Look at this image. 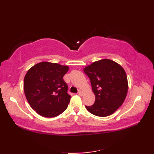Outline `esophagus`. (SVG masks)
Returning <instances> with one entry per match:
<instances>
[{
    "label": "esophagus",
    "mask_w": 154,
    "mask_h": 154,
    "mask_svg": "<svg viewBox=\"0 0 154 154\" xmlns=\"http://www.w3.org/2000/svg\"><path fill=\"white\" fill-rule=\"evenodd\" d=\"M77 94H79V96H82L83 95V91H81V90H79V91H78V93H77Z\"/></svg>",
    "instance_id": "esophagus-1"
}]
</instances>
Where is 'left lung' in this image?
I'll list each match as a JSON object with an SVG mask.
<instances>
[{"mask_svg": "<svg viewBox=\"0 0 154 154\" xmlns=\"http://www.w3.org/2000/svg\"><path fill=\"white\" fill-rule=\"evenodd\" d=\"M83 71L91 81L95 101L85 106L94 115L100 117L113 114L122 105L128 89L127 76L123 67L109 59H103L86 66Z\"/></svg>", "mask_w": 154, "mask_h": 154, "instance_id": "obj_1", "label": "left lung"}]
</instances>
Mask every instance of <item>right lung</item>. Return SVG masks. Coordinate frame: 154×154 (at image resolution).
I'll use <instances>...</instances> for the list:
<instances>
[{
	"instance_id": "right-lung-1",
	"label": "right lung",
	"mask_w": 154,
	"mask_h": 154,
	"mask_svg": "<svg viewBox=\"0 0 154 154\" xmlns=\"http://www.w3.org/2000/svg\"><path fill=\"white\" fill-rule=\"evenodd\" d=\"M67 65L42 61L28 69L24 79L26 98L32 109L47 118L55 117L66 110L71 97L63 77Z\"/></svg>"
}]
</instances>
